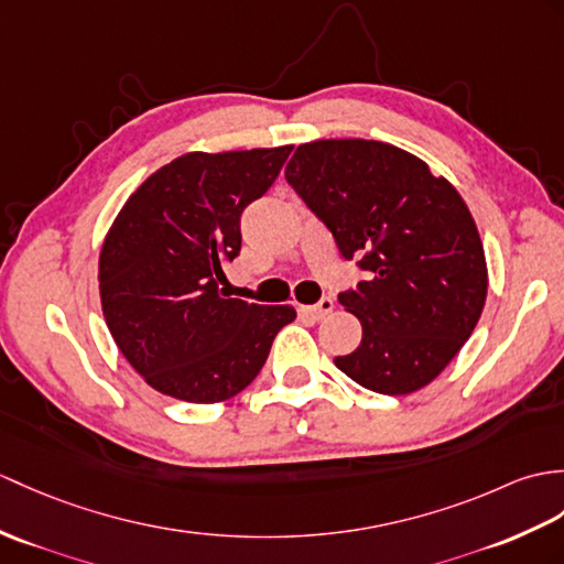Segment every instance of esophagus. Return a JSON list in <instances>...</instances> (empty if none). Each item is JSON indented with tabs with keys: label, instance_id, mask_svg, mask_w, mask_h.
I'll return each mask as SVG.
<instances>
[{
	"label": "esophagus",
	"instance_id": "esophagus-1",
	"mask_svg": "<svg viewBox=\"0 0 564 564\" xmlns=\"http://www.w3.org/2000/svg\"><path fill=\"white\" fill-rule=\"evenodd\" d=\"M334 310V300L332 297H322L317 305H300L297 312L303 314V317H310V319H324L326 314H332Z\"/></svg>",
	"mask_w": 564,
	"mask_h": 564
}]
</instances>
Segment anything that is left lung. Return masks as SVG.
<instances>
[{
  "instance_id": "1",
  "label": "left lung",
  "mask_w": 564,
  "mask_h": 564,
  "mask_svg": "<svg viewBox=\"0 0 564 564\" xmlns=\"http://www.w3.org/2000/svg\"><path fill=\"white\" fill-rule=\"evenodd\" d=\"M285 180L368 271L338 295L362 341L336 368L377 394L427 387L474 334L488 295L486 252L462 194L417 155L372 139L300 143Z\"/></svg>"
}]
</instances>
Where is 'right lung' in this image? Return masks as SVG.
<instances>
[{"mask_svg": "<svg viewBox=\"0 0 564 564\" xmlns=\"http://www.w3.org/2000/svg\"><path fill=\"white\" fill-rule=\"evenodd\" d=\"M293 147L192 151L129 196L98 259L105 324L143 382L189 403H220L264 368L293 305L223 297L238 257L240 216L264 194Z\"/></svg>", "mask_w": 564, "mask_h": 564, "instance_id": "obj_1", "label": "right lung"}]
</instances>
